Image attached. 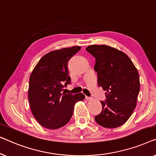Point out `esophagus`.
Instances as JSON below:
<instances>
[{"mask_svg": "<svg viewBox=\"0 0 156 156\" xmlns=\"http://www.w3.org/2000/svg\"><path fill=\"white\" fill-rule=\"evenodd\" d=\"M85 100H93V98H90V97H87V96H85Z\"/></svg>", "mask_w": 156, "mask_h": 156, "instance_id": "34e87169", "label": "esophagus"}]
</instances>
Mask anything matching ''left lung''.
<instances>
[{"mask_svg":"<svg viewBox=\"0 0 156 156\" xmlns=\"http://www.w3.org/2000/svg\"><path fill=\"white\" fill-rule=\"evenodd\" d=\"M86 50L95 58L98 86L106 91L107 100L101 101L102 110L95 119L105 128H117L129 119L136 107L139 72L129 57L115 48L95 44Z\"/></svg>","mask_w":156,"mask_h":156,"instance_id":"1","label":"left lung"}]
</instances>
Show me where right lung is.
Returning <instances> with one entry per match:
<instances>
[{
  "instance_id": "1",
  "label": "right lung",
  "mask_w": 156,
  "mask_h": 156,
  "mask_svg": "<svg viewBox=\"0 0 156 156\" xmlns=\"http://www.w3.org/2000/svg\"><path fill=\"white\" fill-rule=\"evenodd\" d=\"M80 49L76 46L49 52L39 61L30 75V108L37 121L44 128L56 129L66 124L76 103L85 99L83 93H61L63 87L71 83L68 61Z\"/></svg>"
}]
</instances>
